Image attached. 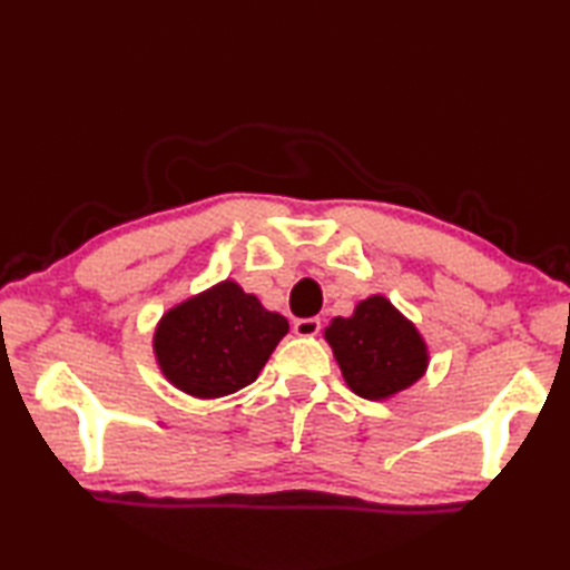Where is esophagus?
<instances>
[{
    "label": "esophagus",
    "mask_w": 570,
    "mask_h": 570,
    "mask_svg": "<svg viewBox=\"0 0 570 570\" xmlns=\"http://www.w3.org/2000/svg\"><path fill=\"white\" fill-rule=\"evenodd\" d=\"M321 331V321L318 318H298L294 321V333L301 337H313Z\"/></svg>",
    "instance_id": "obj_1"
}]
</instances>
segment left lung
<instances>
[{
    "label": "left lung",
    "mask_w": 570,
    "mask_h": 570,
    "mask_svg": "<svg viewBox=\"0 0 570 570\" xmlns=\"http://www.w3.org/2000/svg\"><path fill=\"white\" fill-rule=\"evenodd\" d=\"M325 341L350 390L370 402L406 390L429 365L421 335L384 296L362 301L350 318H335Z\"/></svg>",
    "instance_id": "left-lung-1"
}]
</instances>
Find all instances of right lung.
<instances>
[{
	"label": "right lung",
	"instance_id": "obj_1",
	"mask_svg": "<svg viewBox=\"0 0 570 570\" xmlns=\"http://www.w3.org/2000/svg\"><path fill=\"white\" fill-rule=\"evenodd\" d=\"M286 331L284 316L266 311L235 282H223L168 311L154 350L168 382L193 396L215 399L257 380Z\"/></svg>",
	"mask_w": 570,
	"mask_h": 570
}]
</instances>
